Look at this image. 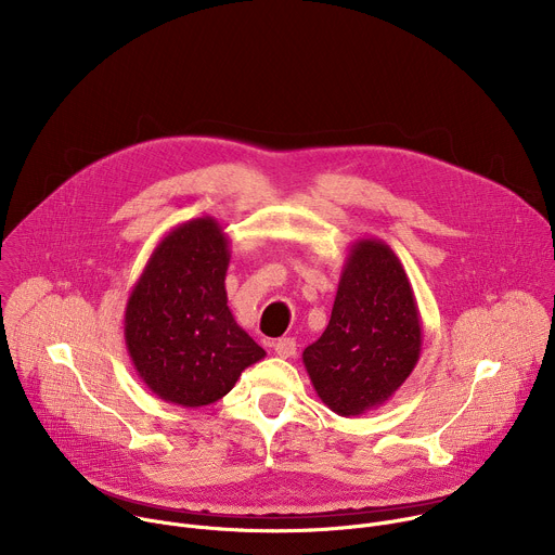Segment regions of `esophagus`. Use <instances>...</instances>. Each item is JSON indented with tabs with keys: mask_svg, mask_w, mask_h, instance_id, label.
Returning a JSON list of instances; mask_svg holds the SVG:
<instances>
[{
	"mask_svg": "<svg viewBox=\"0 0 555 555\" xmlns=\"http://www.w3.org/2000/svg\"><path fill=\"white\" fill-rule=\"evenodd\" d=\"M274 353L279 358H292L296 356V340L294 338H281L279 343H274Z\"/></svg>",
	"mask_w": 555,
	"mask_h": 555,
	"instance_id": "34e87169",
	"label": "esophagus"
}]
</instances>
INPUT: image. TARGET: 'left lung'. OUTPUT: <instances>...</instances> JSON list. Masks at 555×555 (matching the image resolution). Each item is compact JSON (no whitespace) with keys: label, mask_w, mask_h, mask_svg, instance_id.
Returning <instances> with one entry per match:
<instances>
[{"label":"left lung","mask_w":555,"mask_h":555,"mask_svg":"<svg viewBox=\"0 0 555 555\" xmlns=\"http://www.w3.org/2000/svg\"><path fill=\"white\" fill-rule=\"evenodd\" d=\"M422 353V319L402 261L379 240H358L343 266L332 319L302 351L327 409L358 417L386 404Z\"/></svg>","instance_id":"8db88e82"}]
</instances>
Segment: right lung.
I'll return each mask as SVG.
<instances>
[{
  "label": "right lung",
  "mask_w": 555,
  "mask_h": 555,
  "mask_svg": "<svg viewBox=\"0 0 555 555\" xmlns=\"http://www.w3.org/2000/svg\"><path fill=\"white\" fill-rule=\"evenodd\" d=\"M228 234L206 215L167 232L133 283L125 345L155 398L184 409L215 404L266 356L228 307Z\"/></svg>",
  "instance_id": "right-lung-1"
}]
</instances>
